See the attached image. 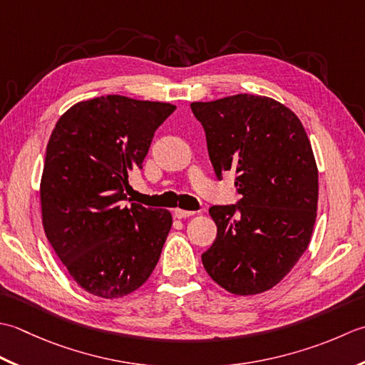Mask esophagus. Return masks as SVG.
Wrapping results in <instances>:
<instances>
[{
	"label": "esophagus",
	"mask_w": 365,
	"mask_h": 365,
	"mask_svg": "<svg viewBox=\"0 0 365 365\" xmlns=\"http://www.w3.org/2000/svg\"><path fill=\"white\" fill-rule=\"evenodd\" d=\"M173 214H175V217H178V219H185V217H190V215L195 214V211H185V210H180V207H176Z\"/></svg>",
	"instance_id": "esophagus-1"
}]
</instances>
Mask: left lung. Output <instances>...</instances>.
<instances>
[{
	"label": "left lung",
	"instance_id": "1",
	"mask_svg": "<svg viewBox=\"0 0 365 365\" xmlns=\"http://www.w3.org/2000/svg\"><path fill=\"white\" fill-rule=\"evenodd\" d=\"M219 180L236 173L237 205L211 206L217 236L202 255L215 284L237 296L276 287L314 232L318 168L304 125L284 103L236 94L192 102Z\"/></svg>",
	"mask_w": 365,
	"mask_h": 365
}]
</instances>
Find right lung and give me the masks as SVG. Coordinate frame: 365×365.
<instances>
[{
    "label": "right lung",
    "instance_id": "right-lung-1",
    "mask_svg": "<svg viewBox=\"0 0 365 365\" xmlns=\"http://www.w3.org/2000/svg\"><path fill=\"white\" fill-rule=\"evenodd\" d=\"M172 103L101 96L81 101L51 132L41 180L43 232L71 277L115 299L150 279L172 228L167 210L124 206Z\"/></svg>",
    "mask_w": 365,
    "mask_h": 365
}]
</instances>
